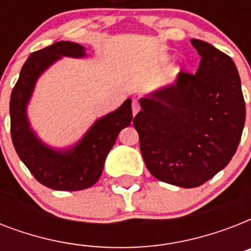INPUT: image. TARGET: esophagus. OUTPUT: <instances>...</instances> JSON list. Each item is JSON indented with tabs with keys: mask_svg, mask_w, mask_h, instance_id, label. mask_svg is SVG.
<instances>
[{
	"mask_svg": "<svg viewBox=\"0 0 251 251\" xmlns=\"http://www.w3.org/2000/svg\"><path fill=\"white\" fill-rule=\"evenodd\" d=\"M131 109H133L134 116H135V114L138 113V110H139V102H138V100H135V99H133V101H131Z\"/></svg>",
	"mask_w": 251,
	"mask_h": 251,
	"instance_id": "34e87169",
	"label": "esophagus"
}]
</instances>
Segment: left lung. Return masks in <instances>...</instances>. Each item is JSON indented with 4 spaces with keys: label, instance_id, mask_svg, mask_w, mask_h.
Returning <instances> with one entry per match:
<instances>
[{
    "label": "left lung",
    "instance_id": "left-lung-1",
    "mask_svg": "<svg viewBox=\"0 0 251 251\" xmlns=\"http://www.w3.org/2000/svg\"><path fill=\"white\" fill-rule=\"evenodd\" d=\"M201 64L175 84L141 99L134 117L146 167L155 178L197 187L226 168L237 151L246 108L233 60L206 41L191 39Z\"/></svg>",
    "mask_w": 251,
    "mask_h": 251
}]
</instances>
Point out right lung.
<instances>
[{"label":"right lung","instance_id":"add662e5","mask_svg":"<svg viewBox=\"0 0 251 251\" xmlns=\"http://www.w3.org/2000/svg\"><path fill=\"white\" fill-rule=\"evenodd\" d=\"M84 54L83 47L72 41H58L31 53L11 91L10 131L14 149L33 177L53 190H83L96 183L118 134L133 120L131 100L127 99L117 110L95 122L82 141L66 151L49 149L29 129L25 106L41 73L62 56Z\"/></svg>","mask_w":251,"mask_h":251}]
</instances>
